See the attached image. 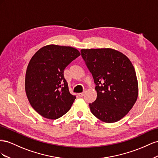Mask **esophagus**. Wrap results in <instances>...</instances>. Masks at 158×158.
Segmentation results:
<instances>
[{"label": "esophagus", "mask_w": 158, "mask_h": 158, "mask_svg": "<svg viewBox=\"0 0 158 158\" xmlns=\"http://www.w3.org/2000/svg\"><path fill=\"white\" fill-rule=\"evenodd\" d=\"M85 91H84L83 93H79V97H83L84 96V94H85Z\"/></svg>", "instance_id": "esophagus-1"}]
</instances>
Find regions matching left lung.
I'll return each instance as SVG.
<instances>
[{"mask_svg": "<svg viewBox=\"0 0 158 158\" xmlns=\"http://www.w3.org/2000/svg\"><path fill=\"white\" fill-rule=\"evenodd\" d=\"M81 52L96 85L97 99L89 104L93 114L107 123L120 120L131 110L138 95L131 61L111 48L82 49Z\"/></svg>", "mask_w": 158, "mask_h": 158, "instance_id": "1", "label": "left lung"}]
</instances>
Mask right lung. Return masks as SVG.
<instances>
[{"instance_id": "right-lung-1", "label": "right lung", "mask_w": 158, "mask_h": 158, "mask_svg": "<svg viewBox=\"0 0 158 158\" xmlns=\"http://www.w3.org/2000/svg\"><path fill=\"white\" fill-rule=\"evenodd\" d=\"M80 55L74 48L51 44L40 48L31 58L25 91L31 106L44 118H59L73 105L76 97L69 93L64 71Z\"/></svg>"}]
</instances>
